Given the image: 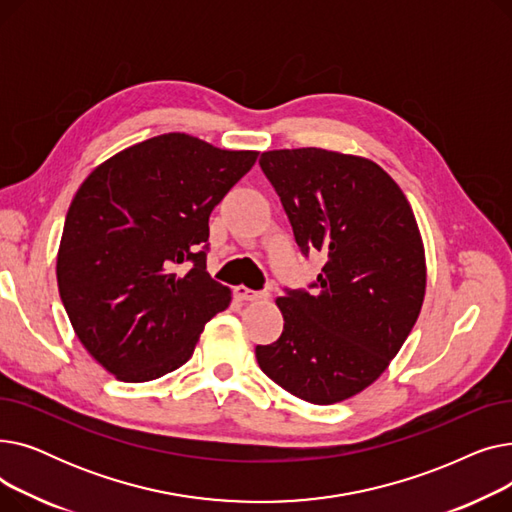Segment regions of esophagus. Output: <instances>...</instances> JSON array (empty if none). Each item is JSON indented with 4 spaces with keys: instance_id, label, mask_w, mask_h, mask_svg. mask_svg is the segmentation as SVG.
I'll return each mask as SVG.
<instances>
[{
    "instance_id": "obj_1",
    "label": "esophagus",
    "mask_w": 512,
    "mask_h": 512,
    "mask_svg": "<svg viewBox=\"0 0 512 512\" xmlns=\"http://www.w3.org/2000/svg\"><path fill=\"white\" fill-rule=\"evenodd\" d=\"M234 294L240 299V301H247V303H257V301H263L270 297L267 292H259V290H251L247 286H236L234 288Z\"/></svg>"
}]
</instances>
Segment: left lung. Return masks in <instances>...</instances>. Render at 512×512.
<instances>
[{"instance_id":"obj_1","label":"left lung","mask_w":512,"mask_h":512,"mask_svg":"<svg viewBox=\"0 0 512 512\" xmlns=\"http://www.w3.org/2000/svg\"><path fill=\"white\" fill-rule=\"evenodd\" d=\"M297 245L326 263L317 292L276 299L282 336L257 346L261 371L292 396L334 405L388 369L419 317L427 267L411 203L375 161L317 147L261 153Z\"/></svg>"}]
</instances>
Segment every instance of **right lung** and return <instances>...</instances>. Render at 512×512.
<instances>
[{
	"instance_id": "right-lung-1",
	"label": "right lung",
	"mask_w": 512,
	"mask_h": 512,
	"mask_svg": "<svg viewBox=\"0 0 512 512\" xmlns=\"http://www.w3.org/2000/svg\"><path fill=\"white\" fill-rule=\"evenodd\" d=\"M257 155L168 132L101 161L80 184L58 288L80 344L116 380L178 369L230 305V288L207 274L209 213Z\"/></svg>"
}]
</instances>
